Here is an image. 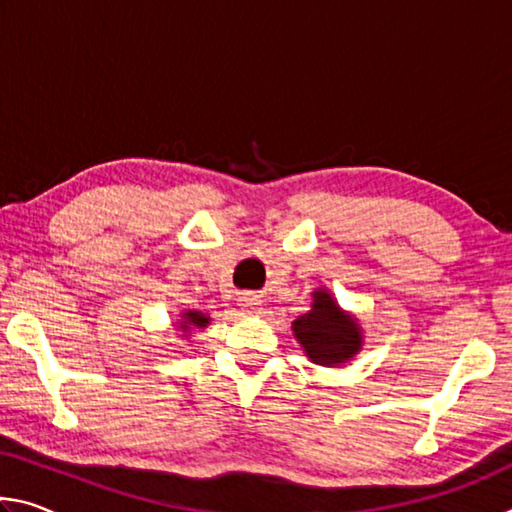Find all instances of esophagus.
<instances>
[{
	"instance_id": "obj_1",
	"label": "esophagus",
	"mask_w": 512,
	"mask_h": 512,
	"mask_svg": "<svg viewBox=\"0 0 512 512\" xmlns=\"http://www.w3.org/2000/svg\"><path fill=\"white\" fill-rule=\"evenodd\" d=\"M259 305H262V300H259L257 296H253V293H246V296L239 298V307L246 311V314H255V311L259 309Z\"/></svg>"
}]
</instances>
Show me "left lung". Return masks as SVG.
Listing matches in <instances>:
<instances>
[{"label":"left lung","mask_w":512,"mask_h":512,"mask_svg":"<svg viewBox=\"0 0 512 512\" xmlns=\"http://www.w3.org/2000/svg\"><path fill=\"white\" fill-rule=\"evenodd\" d=\"M293 334L302 343L307 357L320 366L345 363L359 352L361 345L357 320L341 311L327 291L314 293L311 311L293 320Z\"/></svg>","instance_id":"8db88e82"}]
</instances>
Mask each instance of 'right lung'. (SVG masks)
<instances>
[{"instance_id": "right-lung-1", "label": "right lung", "mask_w": 512, "mask_h": 512, "mask_svg": "<svg viewBox=\"0 0 512 512\" xmlns=\"http://www.w3.org/2000/svg\"><path fill=\"white\" fill-rule=\"evenodd\" d=\"M207 320H210V318L203 316L201 311H189V314H185V323L180 325V327H183V332H187V329L192 327V325L194 327H205Z\"/></svg>"}]
</instances>
